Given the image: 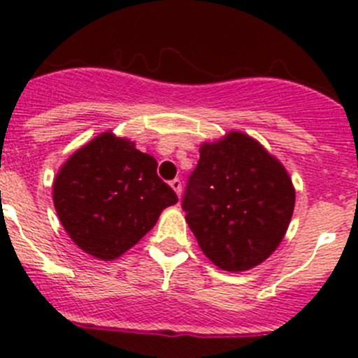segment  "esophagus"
<instances>
[{
    "mask_svg": "<svg viewBox=\"0 0 358 358\" xmlns=\"http://www.w3.org/2000/svg\"><path fill=\"white\" fill-rule=\"evenodd\" d=\"M169 185L173 187V190H175V192L178 194V197H180V194H182V182H180V178L171 180V182H169Z\"/></svg>",
    "mask_w": 358,
    "mask_h": 358,
    "instance_id": "1",
    "label": "esophagus"
}]
</instances>
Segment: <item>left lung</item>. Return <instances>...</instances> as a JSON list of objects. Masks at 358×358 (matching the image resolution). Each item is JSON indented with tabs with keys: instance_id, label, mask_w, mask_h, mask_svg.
<instances>
[{
	"instance_id": "8db88e82",
	"label": "left lung",
	"mask_w": 358,
	"mask_h": 358,
	"mask_svg": "<svg viewBox=\"0 0 358 358\" xmlns=\"http://www.w3.org/2000/svg\"><path fill=\"white\" fill-rule=\"evenodd\" d=\"M182 208L206 256L229 272L265 262L282 241L294 209L289 175L256 140L232 131L204 143Z\"/></svg>"
}]
</instances>
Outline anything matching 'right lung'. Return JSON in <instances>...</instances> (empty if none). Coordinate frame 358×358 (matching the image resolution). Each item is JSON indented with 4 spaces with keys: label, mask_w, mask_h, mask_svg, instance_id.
Wrapping results in <instances>:
<instances>
[{
    "label": "right lung",
    "mask_w": 358,
    "mask_h": 358,
    "mask_svg": "<svg viewBox=\"0 0 358 358\" xmlns=\"http://www.w3.org/2000/svg\"><path fill=\"white\" fill-rule=\"evenodd\" d=\"M156 169V159L112 133L76 150L53 183V204L71 239L100 259L135 246L162 209L178 202Z\"/></svg>",
    "instance_id": "add662e5"
}]
</instances>
